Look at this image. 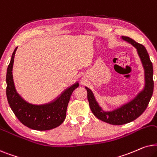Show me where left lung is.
Wrapping results in <instances>:
<instances>
[{"instance_id": "8db88e82", "label": "left lung", "mask_w": 157, "mask_h": 157, "mask_svg": "<svg viewBox=\"0 0 157 157\" xmlns=\"http://www.w3.org/2000/svg\"><path fill=\"white\" fill-rule=\"evenodd\" d=\"M122 39L136 48L138 54L141 58L145 70L146 85L144 90L141 92L133 100L118 109L110 112H104L98 105L92 91L87 87H85L87 92V100L89 102L90 108L93 113L100 120L112 125L128 124L141 116L144 110L147 109L154 90L153 65L146 48L130 37L123 36Z\"/></svg>"}]
</instances>
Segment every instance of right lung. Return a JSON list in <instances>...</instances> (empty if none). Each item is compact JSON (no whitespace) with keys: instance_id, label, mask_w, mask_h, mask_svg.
Instances as JSON below:
<instances>
[{"instance_id":"obj_1","label":"right lung","mask_w":157,"mask_h":157,"mask_svg":"<svg viewBox=\"0 0 157 157\" xmlns=\"http://www.w3.org/2000/svg\"><path fill=\"white\" fill-rule=\"evenodd\" d=\"M16 49L17 47L13 52L6 73V95L10 108L21 124L33 130L47 131L59 126L66 118L71 95L79 86L78 82L71 85L49 103L33 105L27 103L16 93L14 86L12 69Z\"/></svg>"}]
</instances>
